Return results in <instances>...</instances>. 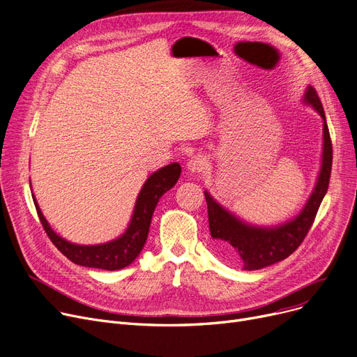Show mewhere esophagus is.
<instances>
[{"mask_svg":"<svg viewBox=\"0 0 357 357\" xmlns=\"http://www.w3.org/2000/svg\"><path fill=\"white\" fill-rule=\"evenodd\" d=\"M206 165H208L206 157L199 154V155H195V157H192V158L189 160V162H188V169H189V172H190L192 174H199V173L203 172V169L206 168Z\"/></svg>","mask_w":357,"mask_h":357,"instance_id":"34e87169","label":"esophagus"}]
</instances>
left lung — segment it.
<instances>
[{"label":"left lung","mask_w":357,"mask_h":357,"mask_svg":"<svg viewBox=\"0 0 357 357\" xmlns=\"http://www.w3.org/2000/svg\"><path fill=\"white\" fill-rule=\"evenodd\" d=\"M303 103L314 107L322 117V155L315 188L299 215L276 227L251 225L220 206L209 192H205L209 229L218 252L227 260H240L244 270H259L289 257L307 236L321 202L327 193L331 176L333 146L326 113L312 87H308L305 91Z\"/></svg>","instance_id":"left-lung-1"}]
</instances>
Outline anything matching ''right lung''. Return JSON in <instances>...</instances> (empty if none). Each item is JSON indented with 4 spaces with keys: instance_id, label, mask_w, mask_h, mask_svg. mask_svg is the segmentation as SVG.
I'll return each mask as SVG.
<instances>
[{
    "instance_id": "add662e5",
    "label": "right lung",
    "mask_w": 357,
    "mask_h": 357,
    "mask_svg": "<svg viewBox=\"0 0 357 357\" xmlns=\"http://www.w3.org/2000/svg\"><path fill=\"white\" fill-rule=\"evenodd\" d=\"M180 173L181 167L178 162L168 164L160 168L158 172L152 173L144 183L138 195L129 227L119 238L105 244L79 245L63 240L47 224L36 199H33V202H35L45 232L66 259H70L73 263L84 267L103 268L110 271L121 270L129 266L139 256V252L142 251L148 238L152 213H154L157 208V203L160 197L177 183Z\"/></svg>"
}]
</instances>
